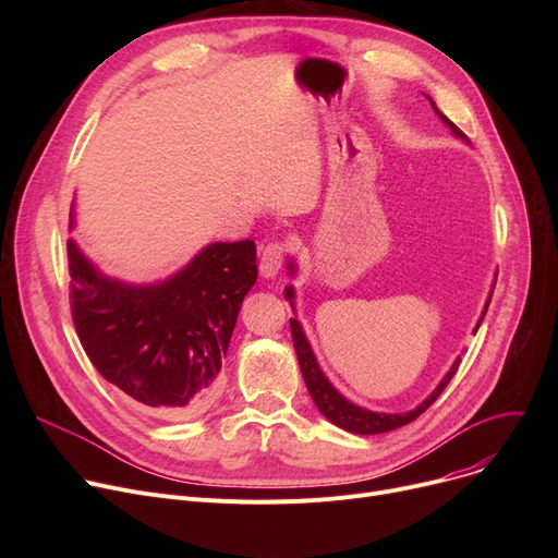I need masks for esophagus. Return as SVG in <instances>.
Returning <instances> with one entry per match:
<instances>
[{"label": "esophagus", "mask_w": 558, "mask_h": 558, "mask_svg": "<svg viewBox=\"0 0 558 558\" xmlns=\"http://www.w3.org/2000/svg\"><path fill=\"white\" fill-rule=\"evenodd\" d=\"M287 257V244L284 242H271L262 248L259 257V274L262 278H276L282 269V262Z\"/></svg>", "instance_id": "34e87169"}]
</instances>
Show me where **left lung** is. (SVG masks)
Listing matches in <instances>:
<instances>
[{"label": "left lung", "mask_w": 558, "mask_h": 558, "mask_svg": "<svg viewBox=\"0 0 558 558\" xmlns=\"http://www.w3.org/2000/svg\"><path fill=\"white\" fill-rule=\"evenodd\" d=\"M427 99H429L434 112L438 114V120H441L457 137H461V140L468 142V137L448 120V117H446L441 110L436 108V104L432 101V97H427ZM287 269H289V276H294V274H296V262L289 259ZM490 296H493V291L488 294V301H486V305H484V312H482V316H480V320H477V328L482 326L484 314H486L488 303H490ZM284 299L289 301L291 310L296 307V305H294L296 291H294V287H291V284L284 289ZM289 326H291V339H294V348H296V357H299V364H301L303 379H305L307 391H310L314 404L318 407V412L324 414L332 425H337V427H341V429H345V432H353V434H385V432L398 429V427H402V425H407V423L416 421V418L425 412V409H427L438 396H441V391L448 387V383L454 377V373H457V368H459V364H461V357H457L454 364L450 366V371L446 373V377L441 379V383H438V387H436L416 409H412V412H404V414L371 412V409H364V407H360V404H355V402H350L348 398H343V396L330 385V379L324 375V371H320V366H318V362H316V357H314V350H312V345H310V341H307V337H305L303 326L299 324V318H289ZM477 328H475V332H477Z\"/></svg>", "instance_id": "1"}]
</instances>
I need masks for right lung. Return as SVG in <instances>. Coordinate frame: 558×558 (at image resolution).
Listing matches in <instances>:
<instances>
[{"instance_id":"add662e5","label":"right lung","mask_w":558,"mask_h":558,"mask_svg":"<svg viewBox=\"0 0 558 558\" xmlns=\"http://www.w3.org/2000/svg\"><path fill=\"white\" fill-rule=\"evenodd\" d=\"M68 259L74 328L101 377L162 418L201 414L257 280L255 244H208L181 271L149 284L101 274L74 240Z\"/></svg>"}]
</instances>
